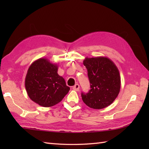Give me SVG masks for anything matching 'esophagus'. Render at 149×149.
Listing matches in <instances>:
<instances>
[{
	"label": "esophagus",
	"mask_w": 149,
	"mask_h": 149,
	"mask_svg": "<svg viewBox=\"0 0 149 149\" xmlns=\"http://www.w3.org/2000/svg\"><path fill=\"white\" fill-rule=\"evenodd\" d=\"M73 90H75V91H78L79 89V85L78 84H75L74 86H73Z\"/></svg>",
	"instance_id": "esophagus-1"
}]
</instances>
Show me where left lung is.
I'll use <instances>...</instances> for the list:
<instances>
[{"mask_svg":"<svg viewBox=\"0 0 149 149\" xmlns=\"http://www.w3.org/2000/svg\"><path fill=\"white\" fill-rule=\"evenodd\" d=\"M83 64L87 68L91 89L88 93H81L82 99L91 108H105L113 102L120 92L118 69L106 57L86 58Z\"/></svg>","mask_w":149,"mask_h":149,"instance_id":"obj_1","label":"left lung"}]
</instances>
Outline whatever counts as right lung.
Segmentation results:
<instances>
[{"label": "right lung", "mask_w": 149, "mask_h": 149, "mask_svg": "<svg viewBox=\"0 0 149 149\" xmlns=\"http://www.w3.org/2000/svg\"><path fill=\"white\" fill-rule=\"evenodd\" d=\"M58 65L46 58H40L30 65L25 86L33 102L43 107H52L61 102L68 93L70 88L58 75Z\"/></svg>", "instance_id": "1"}]
</instances>
